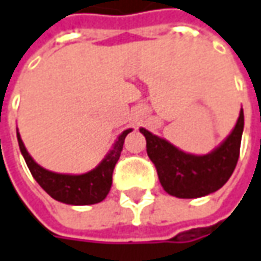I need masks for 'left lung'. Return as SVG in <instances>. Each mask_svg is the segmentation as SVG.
<instances>
[{
  "label": "left lung",
  "instance_id": "obj_1",
  "mask_svg": "<svg viewBox=\"0 0 261 261\" xmlns=\"http://www.w3.org/2000/svg\"><path fill=\"white\" fill-rule=\"evenodd\" d=\"M243 128L244 113L241 108L237 124L228 137L211 153L202 156L185 153L143 127L140 133L146 137L147 154L156 166L163 189L176 198L191 199L210 195L227 184L237 166Z\"/></svg>",
  "mask_w": 261,
  "mask_h": 261
}]
</instances>
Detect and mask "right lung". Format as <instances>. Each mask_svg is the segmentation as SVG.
<instances>
[{
	"label": "right lung",
	"mask_w": 261,
	"mask_h": 261,
	"mask_svg": "<svg viewBox=\"0 0 261 261\" xmlns=\"http://www.w3.org/2000/svg\"><path fill=\"white\" fill-rule=\"evenodd\" d=\"M131 131H133L131 128L122 131L102 162L91 172H86L82 175L56 173L41 167L29 154L18 130H17V140H18L20 151L32 172L33 177L53 199L68 205H92L103 201L110 192L113 185L114 167L121 154L124 140Z\"/></svg>",
	"instance_id": "add662e5"
}]
</instances>
